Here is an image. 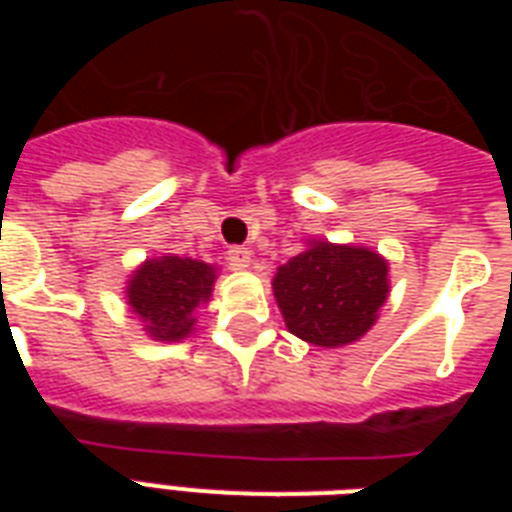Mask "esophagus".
I'll list each match as a JSON object with an SVG mask.
<instances>
[{
  "instance_id": "1",
  "label": "esophagus",
  "mask_w": 512,
  "mask_h": 512,
  "mask_svg": "<svg viewBox=\"0 0 512 512\" xmlns=\"http://www.w3.org/2000/svg\"><path fill=\"white\" fill-rule=\"evenodd\" d=\"M252 263V252L247 247H231L228 249V265L233 271H247Z\"/></svg>"
}]
</instances>
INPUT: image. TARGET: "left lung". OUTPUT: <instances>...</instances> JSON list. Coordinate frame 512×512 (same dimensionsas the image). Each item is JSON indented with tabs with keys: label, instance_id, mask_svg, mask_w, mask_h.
I'll return each instance as SVG.
<instances>
[{
	"label": "left lung",
	"instance_id": "8db88e82",
	"mask_svg": "<svg viewBox=\"0 0 512 512\" xmlns=\"http://www.w3.org/2000/svg\"><path fill=\"white\" fill-rule=\"evenodd\" d=\"M388 260L366 247L308 241L273 276L284 324L300 340L340 348L372 329L388 300Z\"/></svg>",
	"mask_w": 512,
	"mask_h": 512
}]
</instances>
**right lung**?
<instances>
[{"mask_svg": "<svg viewBox=\"0 0 512 512\" xmlns=\"http://www.w3.org/2000/svg\"><path fill=\"white\" fill-rule=\"evenodd\" d=\"M217 271L191 257H151L127 281V305L151 340L177 342L193 332V313L212 297Z\"/></svg>", "mask_w": 512, "mask_h": 512, "instance_id": "right-lung-1", "label": "right lung"}]
</instances>
